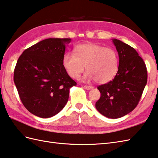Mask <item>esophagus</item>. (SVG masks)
<instances>
[{
    "label": "esophagus",
    "instance_id": "34e87169",
    "mask_svg": "<svg viewBox=\"0 0 158 158\" xmlns=\"http://www.w3.org/2000/svg\"><path fill=\"white\" fill-rule=\"evenodd\" d=\"M83 87L85 88V89H87V90L92 89L93 88H94V87H92V86H89V85H84V86H83Z\"/></svg>",
    "mask_w": 158,
    "mask_h": 158
}]
</instances>
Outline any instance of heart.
<instances>
[{"instance_id": "1", "label": "heart", "mask_w": 158, "mask_h": 158, "mask_svg": "<svg viewBox=\"0 0 158 158\" xmlns=\"http://www.w3.org/2000/svg\"><path fill=\"white\" fill-rule=\"evenodd\" d=\"M74 53L66 52L62 64L70 77L77 79L85 70L84 80L94 79L98 83L110 81L118 70L119 58L116 51L94 43L77 46Z\"/></svg>"}]
</instances>
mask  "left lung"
Returning <instances> with one entry per match:
<instances>
[{"label": "left lung", "mask_w": 158, "mask_h": 158, "mask_svg": "<svg viewBox=\"0 0 158 158\" xmlns=\"http://www.w3.org/2000/svg\"><path fill=\"white\" fill-rule=\"evenodd\" d=\"M119 57L118 70L110 81L98 87L100 98L96 108L109 118H118L136 108L148 81L143 60L133 47L112 39Z\"/></svg>", "instance_id": "obj_1"}]
</instances>
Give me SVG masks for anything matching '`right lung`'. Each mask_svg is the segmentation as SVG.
Listing matches in <instances>:
<instances>
[{"label":"right lung","instance_id":"right-lung-1","mask_svg":"<svg viewBox=\"0 0 158 158\" xmlns=\"http://www.w3.org/2000/svg\"><path fill=\"white\" fill-rule=\"evenodd\" d=\"M70 38H48L25 50L17 62L14 83L23 106L40 118L60 112L77 83L66 72L62 58Z\"/></svg>","mask_w":158,"mask_h":158}]
</instances>
